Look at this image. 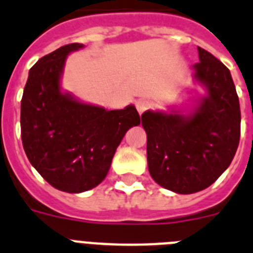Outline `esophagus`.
<instances>
[{"instance_id":"obj_1","label":"esophagus","mask_w":253,"mask_h":253,"mask_svg":"<svg viewBox=\"0 0 253 253\" xmlns=\"http://www.w3.org/2000/svg\"><path fill=\"white\" fill-rule=\"evenodd\" d=\"M150 102L146 99H139L136 102V108H137V112H139L140 114H142L146 109L150 108Z\"/></svg>"}]
</instances>
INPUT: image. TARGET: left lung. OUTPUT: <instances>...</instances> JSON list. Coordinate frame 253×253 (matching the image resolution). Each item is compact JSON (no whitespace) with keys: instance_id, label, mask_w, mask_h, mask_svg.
<instances>
[{"instance_id":"obj_1","label":"left lung","mask_w":253,"mask_h":253,"mask_svg":"<svg viewBox=\"0 0 253 253\" xmlns=\"http://www.w3.org/2000/svg\"><path fill=\"white\" fill-rule=\"evenodd\" d=\"M195 79L208 90L188 116L146 111L141 124L148 136L146 154L153 179L177 193L208 188L230 166L241 136V108L225 65L197 47Z\"/></svg>"}]
</instances>
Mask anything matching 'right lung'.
Segmentation results:
<instances>
[{
  "instance_id": "add662e5",
  "label": "right lung",
  "mask_w": 253,
  "mask_h": 253,
  "mask_svg": "<svg viewBox=\"0 0 253 253\" xmlns=\"http://www.w3.org/2000/svg\"><path fill=\"white\" fill-rule=\"evenodd\" d=\"M83 47L71 43L42 57L30 69L21 99L26 157L50 186L70 193L98 186L125 133L141 122L133 105L107 111L61 93L66 57Z\"/></svg>"
}]
</instances>
